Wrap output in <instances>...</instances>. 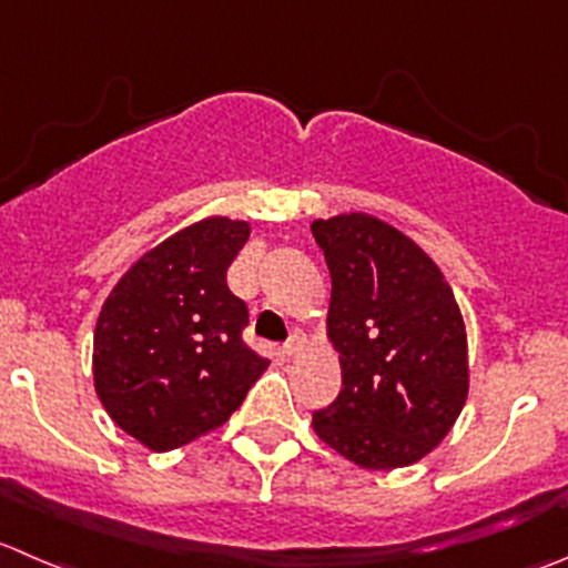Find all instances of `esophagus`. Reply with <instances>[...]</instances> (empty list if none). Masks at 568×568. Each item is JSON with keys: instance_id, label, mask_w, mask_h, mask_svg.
I'll return each instance as SVG.
<instances>
[{"instance_id": "esophagus-1", "label": "esophagus", "mask_w": 568, "mask_h": 568, "mask_svg": "<svg viewBox=\"0 0 568 568\" xmlns=\"http://www.w3.org/2000/svg\"><path fill=\"white\" fill-rule=\"evenodd\" d=\"M302 346H305V338H302V335H291L288 344L283 346V355L285 357H296L302 352Z\"/></svg>"}]
</instances>
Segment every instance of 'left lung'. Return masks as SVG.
I'll return each instance as SVG.
<instances>
[{
	"label": "left lung",
	"instance_id": "8db88e82",
	"mask_svg": "<svg viewBox=\"0 0 568 568\" xmlns=\"http://www.w3.org/2000/svg\"><path fill=\"white\" fill-rule=\"evenodd\" d=\"M333 294L327 338L341 394L313 413L327 447L368 471L427 458L469 394V344L458 300L427 252L368 213L311 224Z\"/></svg>",
	"mask_w": 568,
	"mask_h": 568
}]
</instances>
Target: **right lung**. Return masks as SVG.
I'll return each mask as SVG.
<instances>
[{
	"label": "right lung",
	"instance_id": "right-lung-1",
	"mask_svg": "<svg viewBox=\"0 0 568 568\" xmlns=\"http://www.w3.org/2000/svg\"><path fill=\"white\" fill-rule=\"evenodd\" d=\"M250 222L207 216L138 257L99 311L93 388L108 416L152 453L222 427L268 368L241 341L246 305L227 268Z\"/></svg>",
	"mask_w": 568,
	"mask_h": 568
}]
</instances>
